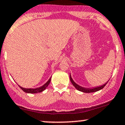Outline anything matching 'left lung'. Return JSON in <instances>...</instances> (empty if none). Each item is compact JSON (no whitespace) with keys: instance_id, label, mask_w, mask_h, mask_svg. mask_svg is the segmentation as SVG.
<instances>
[{"instance_id":"left-lung-1","label":"left lung","mask_w":125,"mask_h":125,"mask_svg":"<svg viewBox=\"0 0 125 125\" xmlns=\"http://www.w3.org/2000/svg\"><path fill=\"white\" fill-rule=\"evenodd\" d=\"M70 80H71V83H72V84H73V86L75 87V89H77V90H79V91H80V92H83V93H92V92H96L99 91V90L102 89L105 86V85L107 84V83L108 82V81H109L108 80V81H107V83H105L104 84L101 85V86L94 87H89V88L87 87H87H83L80 86V85L77 84L74 81H73V78H72L71 73H70Z\"/></svg>"}]
</instances>
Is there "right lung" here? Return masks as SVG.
<instances>
[{
  "mask_svg": "<svg viewBox=\"0 0 125 125\" xmlns=\"http://www.w3.org/2000/svg\"><path fill=\"white\" fill-rule=\"evenodd\" d=\"M51 78L52 77L50 78V79L47 81V83H45L44 85H42V86L39 87L35 88V89H33V88H24L22 87L21 86H19L21 90H23L24 92L27 93V94H38V93H40L43 92L44 90H45L46 89V88L48 87V85H49L51 81Z\"/></svg>",
  "mask_w": 125,
  "mask_h": 125,
  "instance_id": "right-lung-1",
  "label": "right lung"
}]
</instances>
